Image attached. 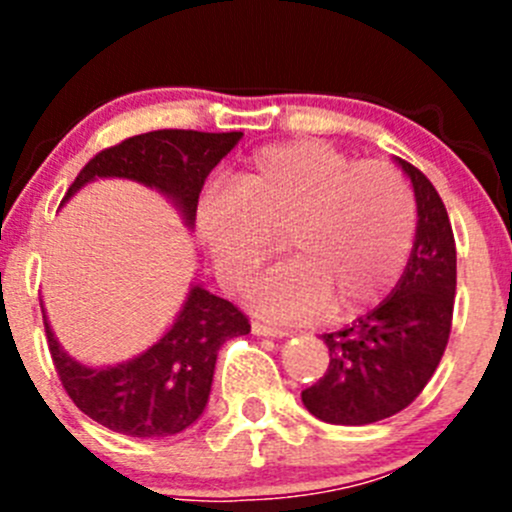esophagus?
<instances>
[{"label":"esophagus","mask_w":512,"mask_h":512,"mask_svg":"<svg viewBox=\"0 0 512 512\" xmlns=\"http://www.w3.org/2000/svg\"><path fill=\"white\" fill-rule=\"evenodd\" d=\"M252 332H255L257 337H275V339H282L289 334L287 329L272 327V324H265V322H252Z\"/></svg>","instance_id":"1"}]
</instances>
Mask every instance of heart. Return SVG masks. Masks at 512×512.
I'll return each mask as SVG.
<instances>
[{"label": "heart", "mask_w": 512, "mask_h": 512, "mask_svg": "<svg viewBox=\"0 0 512 512\" xmlns=\"http://www.w3.org/2000/svg\"><path fill=\"white\" fill-rule=\"evenodd\" d=\"M198 232L220 280L242 292L285 235L289 262L250 289V304L280 322H304L332 307L354 319L381 302L404 272L416 237V198L389 163L322 141L257 151L235 188L198 203Z\"/></svg>", "instance_id": "obj_1"}]
</instances>
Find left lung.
<instances>
[{
	"label": "left lung",
	"mask_w": 512,
	"mask_h": 512,
	"mask_svg": "<svg viewBox=\"0 0 512 512\" xmlns=\"http://www.w3.org/2000/svg\"><path fill=\"white\" fill-rule=\"evenodd\" d=\"M416 198V237L409 262L391 289L364 317L322 334L329 369L302 391L312 416L337 426H364L399 414L436 371L451 334L456 297V240L441 195L431 180L396 158Z\"/></svg>",
	"instance_id": "8db88e82"
}]
</instances>
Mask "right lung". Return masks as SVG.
<instances>
[{
    "mask_svg": "<svg viewBox=\"0 0 512 512\" xmlns=\"http://www.w3.org/2000/svg\"><path fill=\"white\" fill-rule=\"evenodd\" d=\"M242 131H151L106 148L84 165L66 200L98 178H123L158 190L195 227L200 190L210 170L240 143ZM46 339L66 394L101 426L133 438H163L185 431L203 416L215 361L227 339L250 332L245 314L200 282L158 342L126 361L89 366L56 339L44 312Z\"/></svg>",
    "mask_w": 512,
    "mask_h": 512,
    "instance_id": "right-lung-1",
    "label": "right lung"
}]
</instances>
